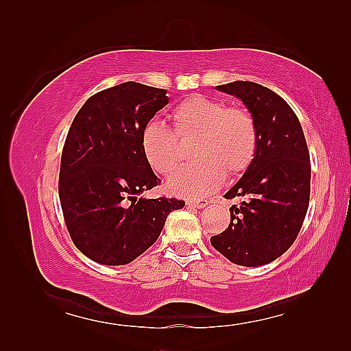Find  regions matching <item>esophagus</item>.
<instances>
[{
    "label": "esophagus",
    "instance_id": "34e87169",
    "mask_svg": "<svg viewBox=\"0 0 351 351\" xmlns=\"http://www.w3.org/2000/svg\"><path fill=\"white\" fill-rule=\"evenodd\" d=\"M208 204H210V200L208 199H187V205L193 206V208H205Z\"/></svg>",
    "mask_w": 351,
    "mask_h": 351
}]
</instances>
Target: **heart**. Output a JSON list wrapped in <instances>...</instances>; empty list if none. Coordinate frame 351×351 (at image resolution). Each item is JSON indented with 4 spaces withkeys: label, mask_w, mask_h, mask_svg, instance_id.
I'll list each match as a JSON object with an SVG mask.
<instances>
[{
    "label": "heart",
    "mask_w": 351,
    "mask_h": 351,
    "mask_svg": "<svg viewBox=\"0 0 351 351\" xmlns=\"http://www.w3.org/2000/svg\"><path fill=\"white\" fill-rule=\"evenodd\" d=\"M175 132L160 122H149L141 131V152L155 171L170 175L181 162L182 141L197 138L195 162L181 167L167 182L180 196H205L219 187L223 176L235 178L250 167L256 156L259 131L255 117L243 107L191 95L171 113Z\"/></svg>",
    "instance_id": "b5f03b06"
}]
</instances>
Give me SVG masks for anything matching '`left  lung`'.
I'll return each mask as SVG.
<instances>
[{
    "label": "left lung",
    "instance_id": "1",
    "mask_svg": "<svg viewBox=\"0 0 351 351\" xmlns=\"http://www.w3.org/2000/svg\"><path fill=\"white\" fill-rule=\"evenodd\" d=\"M235 95L258 125L256 156L225 197L232 205L230 223L211 244L230 263L258 267L283 255L299 235L309 206L311 161L299 117L268 87L252 81L217 86Z\"/></svg>",
    "mask_w": 351,
    "mask_h": 351
}]
</instances>
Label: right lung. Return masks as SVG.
Returning <instances> with one entry per match:
<instances>
[{
  "label": "right lung",
  "mask_w": 351,
  "mask_h": 351,
  "mask_svg": "<svg viewBox=\"0 0 351 351\" xmlns=\"http://www.w3.org/2000/svg\"><path fill=\"white\" fill-rule=\"evenodd\" d=\"M164 88L122 83L95 93L66 137L58 196L66 228L95 263L123 265L158 240L175 197L143 199L161 181L141 152V131L169 102Z\"/></svg>",
  "instance_id": "1"
}]
</instances>
